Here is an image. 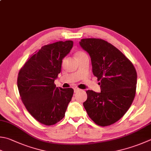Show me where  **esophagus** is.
I'll return each mask as SVG.
<instances>
[{"mask_svg":"<svg viewBox=\"0 0 151 151\" xmlns=\"http://www.w3.org/2000/svg\"><path fill=\"white\" fill-rule=\"evenodd\" d=\"M73 90H74V92L76 93L77 91H79L80 89H79V88H78L77 87H73Z\"/></svg>","mask_w":151,"mask_h":151,"instance_id":"esophagus-1","label":"esophagus"}]
</instances>
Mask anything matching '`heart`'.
Here are the masks:
<instances>
[{"mask_svg": "<svg viewBox=\"0 0 151 151\" xmlns=\"http://www.w3.org/2000/svg\"><path fill=\"white\" fill-rule=\"evenodd\" d=\"M87 55L85 54L83 51H78V52H76V58H78V57H81V56H86Z\"/></svg>", "mask_w": 151, "mask_h": 151, "instance_id": "heart-1", "label": "heart"}]
</instances>
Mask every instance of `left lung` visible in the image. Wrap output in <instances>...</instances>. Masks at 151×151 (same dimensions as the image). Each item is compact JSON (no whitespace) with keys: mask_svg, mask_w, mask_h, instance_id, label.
Listing matches in <instances>:
<instances>
[{"mask_svg":"<svg viewBox=\"0 0 151 151\" xmlns=\"http://www.w3.org/2000/svg\"><path fill=\"white\" fill-rule=\"evenodd\" d=\"M79 45L89 53L93 74L101 81V93L87 91L83 106L96 124L110 126L123 117L135 98V68L121 51L106 41L83 39Z\"/></svg>","mask_w":151,"mask_h":151,"instance_id":"obj_1","label":"left lung"}]
</instances>
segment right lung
<instances>
[{"mask_svg": "<svg viewBox=\"0 0 151 151\" xmlns=\"http://www.w3.org/2000/svg\"><path fill=\"white\" fill-rule=\"evenodd\" d=\"M73 47L72 41L42 47L25 62L18 76V88L24 106L40 123L52 126L64 117L73 94L72 88L56 87L62 62Z\"/></svg>", "mask_w": 151, "mask_h": 151, "instance_id": "right-lung-1", "label": "right lung"}]
</instances>
